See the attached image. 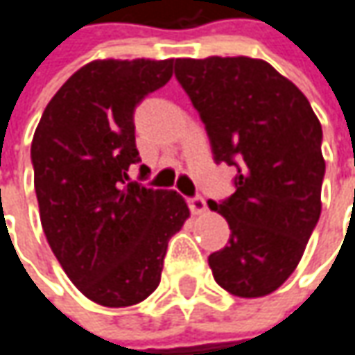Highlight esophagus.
I'll return each instance as SVG.
<instances>
[{
	"label": "esophagus",
	"mask_w": 355,
	"mask_h": 355,
	"mask_svg": "<svg viewBox=\"0 0 355 355\" xmlns=\"http://www.w3.org/2000/svg\"><path fill=\"white\" fill-rule=\"evenodd\" d=\"M189 209H191L195 215H200V213L207 211V200H205V197H200V195H195V197L189 198Z\"/></svg>",
	"instance_id": "obj_1"
}]
</instances>
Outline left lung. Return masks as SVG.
<instances>
[{"instance_id":"obj_1","label":"left lung","mask_w":355,"mask_h":355,"mask_svg":"<svg viewBox=\"0 0 355 355\" xmlns=\"http://www.w3.org/2000/svg\"><path fill=\"white\" fill-rule=\"evenodd\" d=\"M175 76L205 124L235 193L209 200L229 243L209 255L215 282L263 297L295 271L322 213V124L302 90L263 60L178 58Z\"/></svg>"}]
</instances>
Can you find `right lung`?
<instances>
[{"instance_id": "add662e5", "label": "right lung", "mask_w": 355, "mask_h": 355, "mask_svg": "<svg viewBox=\"0 0 355 355\" xmlns=\"http://www.w3.org/2000/svg\"><path fill=\"white\" fill-rule=\"evenodd\" d=\"M175 60H96L46 106L32 140L46 239L92 302L126 307L160 283L168 239L189 219L177 191L128 182L140 162L136 106L173 76ZM140 173H148L140 164Z\"/></svg>"}]
</instances>
